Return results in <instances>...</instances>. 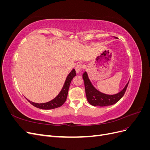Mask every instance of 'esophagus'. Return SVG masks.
<instances>
[{
  "mask_svg": "<svg viewBox=\"0 0 150 150\" xmlns=\"http://www.w3.org/2000/svg\"><path fill=\"white\" fill-rule=\"evenodd\" d=\"M83 67V65L82 64H79L77 65L75 67V69L77 73H79V72L81 71V70L82 69Z\"/></svg>",
  "mask_w": 150,
  "mask_h": 150,
  "instance_id": "obj_1",
  "label": "esophagus"
}]
</instances>
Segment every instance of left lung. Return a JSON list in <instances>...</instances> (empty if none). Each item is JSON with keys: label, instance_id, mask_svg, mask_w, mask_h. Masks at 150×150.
I'll list each match as a JSON object with an SVG mask.
<instances>
[{"label": "left lung", "instance_id": "obj_1", "mask_svg": "<svg viewBox=\"0 0 150 150\" xmlns=\"http://www.w3.org/2000/svg\"><path fill=\"white\" fill-rule=\"evenodd\" d=\"M115 38L117 39L116 37H115ZM83 78L84 79L86 95L88 101L90 104L94 106H106L116 103L124 96L129 83V82L127 83L123 89L120 93L113 95H109L99 91L94 87L86 72H84L83 74Z\"/></svg>", "mask_w": 150, "mask_h": 150}]
</instances>
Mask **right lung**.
<instances>
[{
    "mask_svg": "<svg viewBox=\"0 0 150 150\" xmlns=\"http://www.w3.org/2000/svg\"><path fill=\"white\" fill-rule=\"evenodd\" d=\"M76 75V71L74 69H73L67 76L64 86H63L60 93L52 100L44 103H36L29 101V99H28V101L31 104H33L34 106L40 109H42V110H51V109L57 108L58 107L61 106L66 100L68 94V90H69L71 82Z\"/></svg>",
    "mask_w": 150,
    "mask_h": 150,
    "instance_id": "obj_1",
    "label": "right lung"
}]
</instances>
